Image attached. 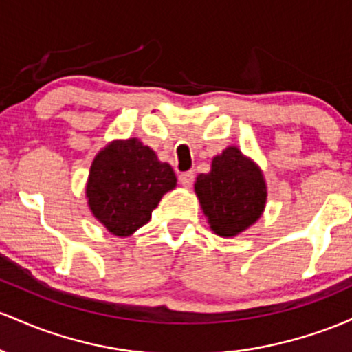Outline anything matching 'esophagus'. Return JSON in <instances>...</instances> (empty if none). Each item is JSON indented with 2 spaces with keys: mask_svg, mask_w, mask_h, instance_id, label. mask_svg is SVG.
<instances>
[{
  "mask_svg": "<svg viewBox=\"0 0 352 352\" xmlns=\"http://www.w3.org/2000/svg\"><path fill=\"white\" fill-rule=\"evenodd\" d=\"M177 179H179L181 186L189 188V186H192V183H195V173H192V171L181 173L179 177H177Z\"/></svg>",
  "mask_w": 352,
  "mask_h": 352,
  "instance_id": "esophagus-1",
  "label": "esophagus"
}]
</instances>
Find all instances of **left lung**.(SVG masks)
I'll use <instances>...</instances> for the list:
<instances>
[{"instance_id": "left-lung-1", "label": "left lung", "mask_w": 352, "mask_h": 352, "mask_svg": "<svg viewBox=\"0 0 352 352\" xmlns=\"http://www.w3.org/2000/svg\"><path fill=\"white\" fill-rule=\"evenodd\" d=\"M195 191L209 228L223 238L246 231L266 206V181L259 166L229 146L212 157L211 171L196 177Z\"/></svg>"}]
</instances>
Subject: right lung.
<instances>
[{
  "label": "right lung",
  "mask_w": 352,
  "mask_h": 352,
  "mask_svg": "<svg viewBox=\"0 0 352 352\" xmlns=\"http://www.w3.org/2000/svg\"><path fill=\"white\" fill-rule=\"evenodd\" d=\"M176 175L136 138L113 141L94 157L86 197L93 216L114 236H131L151 219Z\"/></svg>",
  "instance_id": "obj_1"
}]
</instances>
